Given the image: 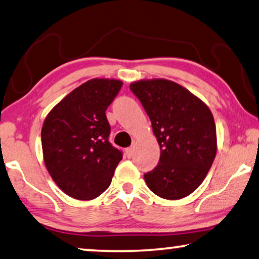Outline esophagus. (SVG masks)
<instances>
[{
    "instance_id": "34e87169",
    "label": "esophagus",
    "mask_w": 259,
    "mask_h": 259,
    "mask_svg": "<svg viewBox=\"0 0 259 259\" xmlns=\"http://www.w3.org/2000/svg\"><path fill=\"white\" fill-rule=\"evenodd\" d=\"M134 150H135L134 147H129V148L125 149V154H126V156H128L129 158L134 155Z\"/></svg>"
}]
</instances>
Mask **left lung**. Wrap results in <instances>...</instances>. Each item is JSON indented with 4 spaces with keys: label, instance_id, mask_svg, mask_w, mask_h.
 <instances>
[{
    "label": "left lung",
    "instance_id": "8db88e82",
    "mask_svg": "<svg viewBox=\"0 0 259 259\" xmlns=\"http://www.w3.org/2000/svg\"><path fill=\"white\" fill-rule=\"evenodd\" d=\"M151 121L161 157L144 174L148 188L159 197L180 199L194 192L216 156V125L210 109L183 87L167 79L130 84Z\"/></svg>",
    "mask_w": 259,
    "mask_h": 259
}]
</instances>
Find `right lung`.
<instances>
[{"label": "right lung", "instance_id": "add662e5", "mask_svg": "<svg viewBox=\"0 0 259 259\" xmlns=\"http://www.w3.org/2000/svg\"><path fill=\"white\" fill-rule=\"evenodd\" d=\"M121 81L94 78L54 107L42 126L47 169L62 191L89 201L109 188L123 152L109 142L105 110L117 96Z\"/></svg>", "mask_w": 259, "mask_h": 259}]
</instances>
